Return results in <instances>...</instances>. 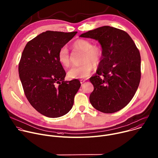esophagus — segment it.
<instances>
[{
  "label": "esophagus",
  "mask_w": 158,
  "mask_h": 158,
  "mask_svg": "<svg viewBox=\"0 0 158 158\" xmlns=\"http://www.w3.org/2000/svg\"><path fill=\"white\" fill-rule=\"evenodd\" d=\"M80 83H81V84L82 85V84H83V83L85 82L86 80H84V79H81V80H80Z\"/></svg>",
  "instance_id": "1"
}]
</instances>
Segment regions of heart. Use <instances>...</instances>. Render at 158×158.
Masks as SVG:
<instances>
[{
  "instance_id": "b5f03b06",
  "label": "heart",
  "mask_w": 158,
  "mask_h": 158,
  "mask_svg": "<svg viewBox=\"0 0 158 158\" xmlns=\"http://www.w3.org/2000/svg\"><path fill=\"white\" fill-rule=\"evenodd\" d=\"M74 50H79L83 52L81 62L79 66L72 67L67 72V75L72 79H81L88 77L93 68L98 66L102 61L103 51L102 48L98 45H93L89 40L80 39L75 41L72 45ZM58 60L60 64L65 67L70 65L71 56L68 49L61 47L58 53Z\"/></svg>"
}]
</instances>
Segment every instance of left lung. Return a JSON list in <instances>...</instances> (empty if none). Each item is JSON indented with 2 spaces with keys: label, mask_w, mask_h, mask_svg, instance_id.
Here are the masks:
<instances>
[{
  "label": "left lung",
  "mask_w": 158,
  "mask_h": 158,
  "mask_svg": "<svg viewBox=\"0 0 158 158\" xmlns=\"http://www.w3.org/2000/svg\"><path fill=\"white\" fill-rule=\"evenodd\" d=\"M80 37L98 40L103 51L95 75L89 78L94 86L91 105L105 113L123 109L133 98L141 79V56L135 42L124 30L110 26Z\"/></svg>",
  "instance_id": "obj_1"
}]
</instances>
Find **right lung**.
<instances>
[{
    "instance_id": "add662e5",
    "label": "right lung",
    "mask_w": 158,
    "mask_h": 158,
    "mask_svg": "<svg viewBox=\"0 0 158 158\" xmlns=\"http://www.w3.org/2000/svg\"><path fill=\"white\" fill-rule=\"evenodd\" d=\"M77 33L46 31L29 41L19 64L24 93L38 112L49 118L66 114L73 105L81 83L65 81V71L58 60L59 50Z\"/></svg>"
}]
</instances>
